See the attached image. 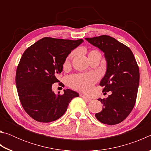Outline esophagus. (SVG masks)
I'll list each match as a JSON object with an SVG mask.
<instances>
[{
    "label": "esophagus",
    "instance_id": "obj_1",
    "mask_svg": "<svg viewBox=\"0 0 151 151\" xmlns=\"http://www.w3.org/2000/svg\"><path fill=\"white\" fill-rule=\"evenodd\" d=\"M82 97H83V98L85 99V100L86 101H88V102H90L91 101V99H90V98H88V97H87L86 96H85V95H82Z\"/></svg>",
    "mask_w": 151,
    "mask_h": 151
}]
</instances>
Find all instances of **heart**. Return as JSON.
I'll use <instances>...</instances> for the list:
<instances>
[{
  "instance_id": "1",
  "label": "heart",
  "mask_w": 151,
  "mask_h": 151,
  "mask_svg": "<svg viewBox=\"0 0 151 151\" xmlns=\"http://www.w3.org/2000/svg\"><path fill=\"white\" fill-rule=\"evenodd\" d=\"M75 54V51H73L68 55L65 60V63H64L65 67H66L70 65V60ZM97 55H101L99 50H91L88 52V58H91ZM97 78H98L97 75L94 73L78 74V75L70 76L68 79V83L73 88L77 89V90L81 91L88 92L93 88V86L97 81Z\"/></svg>"
}]
</instances>
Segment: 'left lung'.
<instances>
[{
  "mask_svg": "<svg viewBox=\"0 0 151 151\" xmlns=\"http://www.w3.org/2000/svg\"><path fill=\"white\" fill-rule=\"evenodd\" d=\"M104 53L107 63L105 75L100 85L103 92L111 91L106 99H99L103 110L95 114L103 124H119L129 116L137 100L139 85V68L132 50L110 36L85 38Z\"/></svg>",
  "mask_w": 151,
  "mask_h": 151,
  "instance_id": "left-lung-1",
  "label": "left lung"
}]
</instances>
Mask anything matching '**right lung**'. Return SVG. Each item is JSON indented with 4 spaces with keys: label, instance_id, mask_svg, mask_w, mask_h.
Here are the masks:
<instances>
[{
    "label": "right lung",
    "instance_id": "right-lung-1",
    "mask_svg": "<svg viewBox=\"0 0 151 151\" xmlns=\"http://www.w3.org/2000/svg\"><path fill=\"white\" fill-rule=\"evenodd\" d=\"M83 42L45 37L30 46L22 55L16 72V85L19 100L29 115L40 122H50L60 118L76 92L64 90L55 94L52 84L63 71V64L71 50Z\"/></svg>",
    "mask_w": 151,
    "mask_h": 151
}]
</instances>
